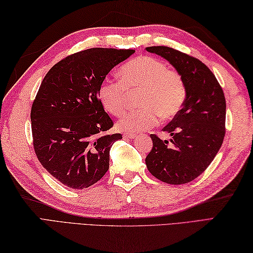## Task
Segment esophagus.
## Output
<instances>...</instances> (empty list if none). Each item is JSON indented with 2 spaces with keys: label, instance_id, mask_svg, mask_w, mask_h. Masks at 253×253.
<instances>
[{
  "label": "esophagus",
  "instance_id": "obj_1",
  "mask_svg": "<svg viewBox=\"0 0 253 253\" xmlns=\"http://www.w3.org/2000/svg\"><path fill=\"white\" fill-rule=\"evenodd\" d=\"M123 137L126 139H134L135 138V134H131V133H125L123 134Z\"/></svg>",
  "mask_w": 253,
  "mask_h": 253
}]
</instances>
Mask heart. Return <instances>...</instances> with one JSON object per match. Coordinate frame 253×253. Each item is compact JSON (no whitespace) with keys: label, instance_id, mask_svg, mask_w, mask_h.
I'll use <instances>...</instances> for the list:
<instances>
[{"label":"heart","instance_id":"b5f03b06","mask_svg":"<svg viewBox=\"0 0 253 253\" xmlns=\"http://www.w3.org/2000/svg\"><path fill=\"white\" fill-rule=\"evenodd\" d=\"M119 79L104 82L98 87L101 105L113 116H120L126 105V91H138L141 108L126 113L117 122V128L125 133L144 132L160 120H169L181 109L187 91L179 72L168 69L163 61L141 55L122 65Z\"/></svg>","mask_w":253,"mask_h":253}]
</instances>
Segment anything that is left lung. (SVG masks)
Masks as SVG:
<instances>
[{
	"instance_id": "obj_1",
	"label": "left lung",
	"mask_w": 253,
	"mask_h": 253,
	"mask_svg": "<svg viewBox=\"0 0 253 253\" xmlns=\"http://www.w3.org/2000/svg\"><path fill=\"white\" fill-rule=\"evenodd\" d=\"M179 72L186 84V100L174 119L163 127L168 140L151 134L152 149L146 165L152 176L169 184L194 180L217 155L225 134L226 104L222 88L208 67L191 55L165 46L147 47Z\"/></svg>"
}]
</instances>
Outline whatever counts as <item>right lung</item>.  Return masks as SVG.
I'll return each mask as SVG.
<instances>
[{
	"label": "right lung",
	"instance_id": "right-lung-1",
	"mask_svg": "<svg viewBox=\"0 0 253 253\" xmlns=\"http://www.w3.org/2000/svg\"><path fill=\"white\" fill-rule=\"evenodd\" d=\"M132 49L91 48L69 55L42 79L31 109L33 146L41 164L64 186L84 189L109 168V150L121 134L98 101V87Z\"/></svg>",
	"mask_w": 253,
	"mask_h": 253
}]
</instances>
